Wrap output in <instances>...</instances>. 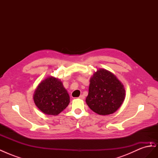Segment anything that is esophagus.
<instances>
[{"label":"esophagus","mask_w":158,"mask_h":158,"mask_svg":"<svg viewBox=\"0 0 158 158\" xmlns=\"http://www.w3.org/2000/svg\"><path fill=\"white\" fill-rule=\"evenodd\" d=\"M78 98H79V99H84V98H84V96L83 95H81Z\"/></svg>","instance_id":"esophagus-1"}]
</instances>
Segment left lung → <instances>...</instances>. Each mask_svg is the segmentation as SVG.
Masks as SVG:
<instances>
[{
  "instance_id": "left-lung-1",
  "label": "left lung",
  "mask_w": 158,
  "mask_h": 158,
  "mask_svg": "<svg viewBox=\"0 0 158 158\" xmlns=\"http://www.w3.org/2000/svg\"><path fill=\"white\" fill-rule=\"evenodd\" d=\"M125 98L124 85L111 72L99 69L90 78L85 102L94 112L100 115L113 114L121 106Z\"/></svg>"
}]
</instances>
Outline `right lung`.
Segmentation results:
<instances>
[{
    "label": "right lung",
    "instance_id": "1",
    "mask_svg": "<svg viewBox=\"0 0 158 158\" xmlns=\"http://www.w3.org/2000/svg\"><path fill=\"white\" fill-rule=\"evenodd\" d=\"M33 99L37 108L48 115H58L70 103V96L63 82L52 76L38 84Z\"/></svg>",
    "mask_w": 158,
    "mask_h": 158
}]
</instances>
